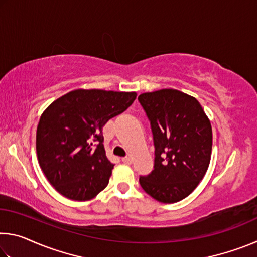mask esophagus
<instances>
[{"instance_id":"obj_1","label":"esophagus","mask_w":257,"mask_h":257,"mask_svg":"<svg viewBox=\"0 0 257 257\" xmlns=\"http://www.w3.org/2000/svg\"><path fill=\"white\" fill-rule=\"evenodd\" d=\"M122 162L127 163V164H132L133 160H132V158H130V156H124V158H122Z\"/></svg>"}]
</instances>
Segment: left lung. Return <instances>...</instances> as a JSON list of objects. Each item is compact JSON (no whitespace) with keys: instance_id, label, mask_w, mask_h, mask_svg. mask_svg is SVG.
Returning a JSON list of instances; mask_svg holds the SVG:
<instances>
[{"instance_id":"obj_1","label":"left lung","mask_w":257,"mask_h":257,"mask_svg":"<svg viewBox=\"0 0 257 257\" xmlns=\"http://www.w3.org/2000/svg\"><path fill=\"white\" fill-rule=\"evenodd\" d=\"M150 120L154 143V170L139 184L161 203L186 198L207 171L212 152L210 120L196 98L176 89L138 96Z\"/></svg>"}]
</instances>
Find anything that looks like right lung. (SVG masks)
<instances>
[{
	"label": "right lung",
	"instance_id": "right-lung-1",
	"mask_svg": "<svg viewBox=\"0 0 257 257\" xmlns=\"http://www.w3.org/2000/svg\"><path fill=\"white\" fill-rule=\"evenodd\" d=\"M137 94L76 89L43 112L37 125V159L56 191L89 201L108 184L114 164L106 158L103 127L132 105Z\"/></svg>",
	"mask_w": 257,
	"mask_h": 257
}]
</instances>
